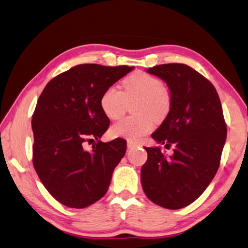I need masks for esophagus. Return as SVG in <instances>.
Returning <instances> with one entry per match:
<instances>
[{
  "instance_id": "obj_1",
  "label": "esophagus",
  "mask_w": 248,
  "mask_h": 248,
  "mask_svg": "<svg viewBox=\"0 0 248 248\" xmlns=\"http://www.w3.org/2000/svg\"><path fill=\"white\" fill-rule=\"evenodd\" d=\"M138 146V143L133 142V140H128V148H134Z\"/></svg>"
}]
</instances>
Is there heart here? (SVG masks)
I'll return each mask as SVG.
<instances>
[{"mask_svg": "<svg viewBox=\"0 0 248 248\" xmlns=\"http://www.w3.org/2000/svg\"><path fill=\"white\" fill-rule=\"evenodd\" d=\"M137 98L134 113L138 116H129L114 124L111 135L139 140L153 130L154 118L162 120L171 109V94L163 82L142 71L133 73L123 81V91L116 86L108 87L101 95L100 105L106 117L116 120L124 114L127 101Z\"/></svg>", "mask_w": 248, "mask_h": 248, "instance_id": "obj_1", "label": "heart"}]
</instances>
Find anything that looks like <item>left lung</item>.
<instances>
[{
  "label": "left lung",
  "mask_w": 248,
  "mask_h": 248,
  "mask_svg": "<svg viewBox=\"0 0 248 248\" xmlns=\"http://www.w3.org/2000/svg\"><path fill=\"white\" fill-rule=\"evenodd\" d=\"M167 82L172 104L166 119L152 138L166 147H144L148 158L140 171L142 187L150 201L178 210L200 197L219 168L227 124L215 87L200 73L182 63H168L147 70Z\"/></svg>",
  "instance_id": "1"
}]
</instances>
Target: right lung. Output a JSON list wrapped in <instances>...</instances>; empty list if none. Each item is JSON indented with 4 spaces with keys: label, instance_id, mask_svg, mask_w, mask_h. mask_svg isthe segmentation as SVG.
<instances>
[{
    "label": "right lung",
    "instance_id": "right-lung-1",
    "mask_svg": "<svg viewBox=\"0 0 248 248\" xmlns=\"http://www.w3.org/2000/svg\"><path fill=\"white\" fill-rule=\"evenodd\" d=\"M133 66L79 64L48 82L32 116L33 166L48 192L73 208L99 201L108 191L127 142L99 140L109 127L101 108L103 92ZM97 142L90 152L86 142Z\"/></svg>",
    "mask_w": 248,
    "mask_h": 248
}]
</instances>
